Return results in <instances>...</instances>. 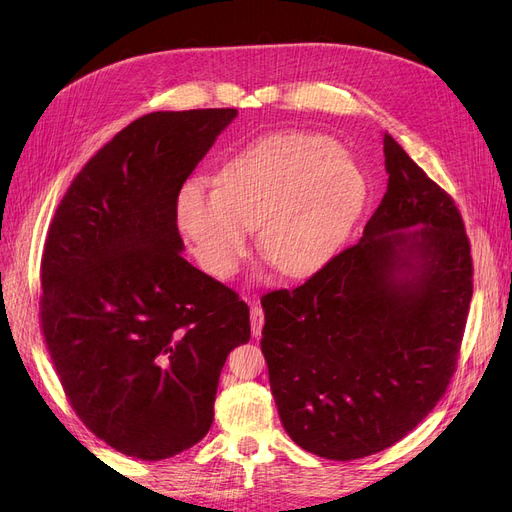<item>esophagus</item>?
Listing matches in <instances>:
<instances>
[{
	"instance_id": "34e87169",
	"label": "esophagus",
	"mask_w": 512,
	"mask_h": 512,
	"mask_svg": "<svg viewBox=\"0 0 512 512\" xmlns=\"http://www.w3.org/2000/svg\"><path fill=\"white\" fill-rule=\"evenodd\" d=\"M261 328H263V309L257 303H253V307H251V332H253V336H259Z\"/></svg>"
}]
</instances>
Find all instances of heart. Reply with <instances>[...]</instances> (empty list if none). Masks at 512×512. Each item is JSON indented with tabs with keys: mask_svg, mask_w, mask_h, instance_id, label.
I'll use <instances>...</instances> for the list:
<instances>
[{
	"mask_svg": "<svg viewBox=\"0 0 512 512\" xmlns=\"http://www.w3.org/2000/svg\"><path fill=\"white\" fill-rule=\"evenodd\" d=\"M367 197L363 170L319 134H267L234 153L218 186L193 180L178 197V224L211 276L232 278L259 249L284 276H309L342 247Z\"/></svg>",
	"mask_w": 512,
	"mask_h": 512,
	"instance_id": "heart-1",
	"label": "heart"
}]
</instances>
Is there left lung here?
<instances>
[{"mask_svg": "<svg viewBox=\"0 0 512 512\" xmlns=\"http://www.w3.org/2000/svg\"><path fill=\"white\" fill-rule=\"evenodd\" d=\"M388 188L361 240L261 297V353L286 434L353 461L405 438L450 384L473 297L452 197L384 134Z\"/></svg>", "mask_w": 512, "mask_h": 512, "instance_id": "left-lung-1", "label": "left lung"}]
</instances>
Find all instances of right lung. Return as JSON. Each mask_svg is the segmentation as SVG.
Returning a JSON list of instances; mask_svg holds the SVG:
<instances>
[{
	"mask_svg": "<svg viewBox=\"0 0 512 512\" xmlns=\"http://www.w3.org/2000/svg\"><path fill=\"white\" fill-rule=\"evenodd\" d=\"M222 110L153 112L76 174L41 261V328L74 413L118 452L161 461L195 446L249 307L188 263L178 195L218 134Z\"/></svg>",
	"mask_w": 512,
	"mask_h": 512,
	"instance_id": "obj_1",
	"label": "right lung"
}]
</instances>
